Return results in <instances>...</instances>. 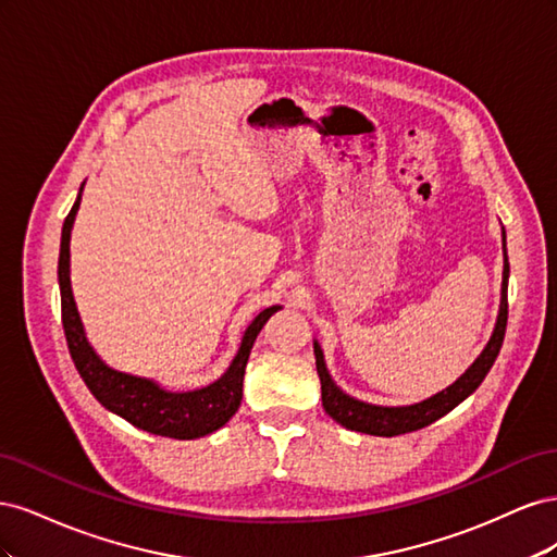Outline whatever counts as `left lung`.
<instances>
[{"mask_svg":"<svg viewBox=\"0 0 557 557\" xmlns=\"http://www.w3.org/2000/svg\"><path fill=\"white\" fill-rule=\"evenodd\" d=\"M507 288H509V258H507V248H504L502 305H499L497 325H495L491 342H487V346L483 348L476 362L471 364L458 381L425 401L411 404V407H376V404H367V401H360L356 397L346 395L330 379L325 362H323V350H320L318 344H313L315 369L320 376V391H323L325 411L339 425H344L348 430H356V432L374 434V436H397V434H407V432L432 425L434 420H440L442 416L453 411L462 399H467L471 393H474L476 387L483 383L485 374L491 372V367L495 364L502 342H504V332H507V320H509Z\"/></svg>","mask_w":557,"mask_h":557,"instance_id":"8db88e82","label":"left lung"}]
</instances>
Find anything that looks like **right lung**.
Here are the masks:
<instances>
[{"label": "right lung", "mask_w": 557, "mask_h": 557, "mask_svg": "<svg viewBox=\"0 0 557 557\" xmlns=\"http://www.w3.org/2000/svg\"><path fill=\"white\" fill-rule=\"evenodd\" d=\"M81 205V195L76 197L72 211L66 213L62 225L60 258H58V281H60V301H62V327L70 346L72 360L78 369L81 379L86 381L95 399L109 411L123 416L134 428H141L150 434L172 436V440H197L223 428L227 420L237 413L242 404L244 372L248 364L250 348L256 344L260 330L272 313L281 307L264 309L248 325L237 358L230 364L225 376L215 383L193 393H166L160 385L148 379L129 376L107 367L95 356L86 334H83L81 318L74 305L72 281H70V234L74 225V215Z\"/></svg>", "instance_id": "1"}]
</instances>
